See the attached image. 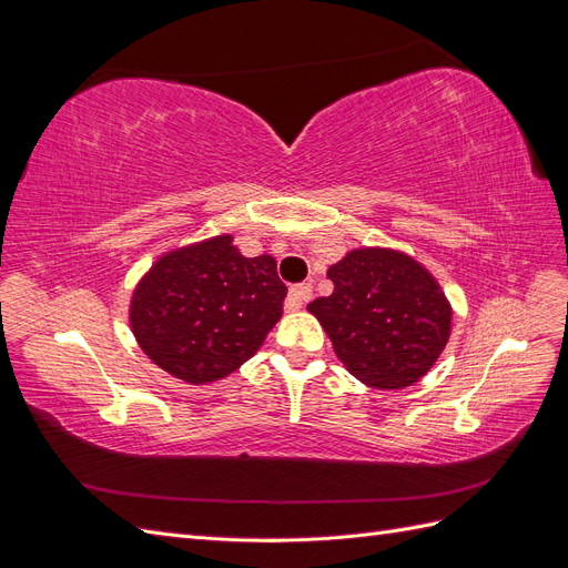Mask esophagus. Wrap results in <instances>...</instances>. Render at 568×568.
I'll return each mask as SVG.
<instances>
[{"label":"esophagus","instance_id":"obj_1","mask_svg":"<svg viewBox=\"0 0 568 568\" xmlns=\"http://www.w3.org/2000/svg\"><path fill=\"white\" fill-rule=\"evenodd\" d=\"M313 298V286L311 284H296V286H291L288 288V296H286V303H284V307L286 311H298V307H303V303H307Z\"/></svg>","mask_w":568,"mask_h":568}]
</instances>
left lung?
Segmentation results:
<instances>
[{"mask_svg": "<svg viewBox=\"0 0 568 568\" xmlns=\"http://www.w3.org/2000/svg\"><path fill=\"white\" fill-rule=\"evenodd\" d=\"M326 277L334 294L311 311L343 365L374 388H405L434 367L450 338L453 311L438 282L409 255L351 251Z\"/></svg>", "mask_w": 568, "mask_h": 568, "instance_id": "left-lung-1", "label": "left lung"}]
</instances>
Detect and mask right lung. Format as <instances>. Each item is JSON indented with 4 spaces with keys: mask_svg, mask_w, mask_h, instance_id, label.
<instances>
[{
    "mask_svg": "<svg viewBox=\"0 0 568 568\" xmlns=\"http://www.w3.org/2000/svg\"><path fill=\"white\" fill-rule=\"evenodd\" d=\"M284 296L274 257H244L225 234L163 255L134 288L130 324L161 369L209 384L263 346Z\"/></svg>",
    "mask_w": 568,
    "mask_h": 568,
    "instance_id": "right-lung-1",
    "label": "right lung"
}]
</instances>
